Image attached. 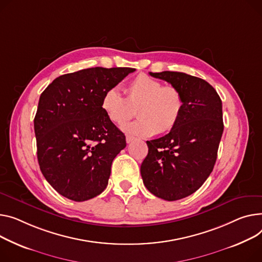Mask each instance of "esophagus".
<instances>
[{"instance_id":"esophagus-1","label":"esophagus","mask_w":262,"mask_h":262,"mask_svg":"<svg viewBox=\"0 0 262 262\" xmlns=\"http://www.w3.org/2000/svg\"><path fill=\"white\" fill-rule=\"evenodd\" d=\"M134 141V137H132V136H126V143H130V142H133Z\"/></svg>"}]
</instances>
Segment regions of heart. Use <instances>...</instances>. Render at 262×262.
<instances>
[{
	"instance_id": "b5f03b06",
	"label": "heart",
	"mask_w": 262,
	"mask_h": 262,
	"mask_svg": "<svg viewBox=\"0 0 262 262\" xmlns=\"http://www.w3.org/2000/svg\"><path fill=\"white\" fill-rule=\"evenodd\" d=\"M126 98L118 87L104 92L101 108L116 125H122L134 116L137 121L123 125V130L140 137L166 134L176 127L182 116L184 101L179 90L163 84L145 74L133 79L125 90Z\"/></svg>"
}]
</instances>
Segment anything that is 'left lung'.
<instances>
[{
    "mask_svg": "<svg viewBox=\"0 0 262 262\" xmlns=\"http://www.w3.org/2000/svg\"><path fill=\"white\" fill-rule=\"evenodd\" d=\"M149 75L176 87L184 101L176 127L146 141L148 154L140 168L151 194L175 201L195 193L211 175L223 133L222 102L214 87L200 78L178 72Z\"/></svg>",
    "mask_w": 262,
    "mask_h": 262,
    "instance_id": "1",
    "label": "left lung"
}]
</instances>
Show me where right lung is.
I'll use <instances>...</instances> for the list:
<instances>
[{
  "instance_id": "obj_1",
  "label": "right lung",
  "mask_w": 262,
  "mask_h": 262,
  "mask_svg": "<svg viewBox=\"0 0 262 262\" xmlns=\"http://www.w3.org/2000/svg\"><path fill=\"white\" fill-rule=\"evenodd\" d=\"M135 68L93 67L55 79L41 94L34 117L40 169L58 193L90 200L106 188L125 136L101 108L106 90Z\"/></svg>"
}]
</instances>
